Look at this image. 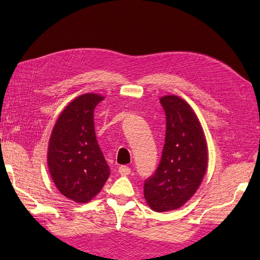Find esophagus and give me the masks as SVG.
I'll use <instances>...</instances> for the list:
<instances>
[{
    "instance_id": "esophagus-1",
    "label": "esophagus",
    "mask_w": 260,
    "mask_h": 260,
    "mask_svg": "<svg viewBox=\"0 0 260 260\" xmlns=\"http://www.w3.org/2000/svg\"><path fill=\"white\" fill-rule=\"evenodd\" d=\"M118 173L120 175H123V176L129 175L131 174V169L128 167H126V165H121V167H119V169H118Z\"/></svg>"
}]
</instances>
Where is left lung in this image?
Here are the masks:
<instances>
[{"label": "left lung", "instance_id": "obj_1", "mask_svg": "<svg viewBox=\"0 0 260 260\" xmlns=\"http://www.w3.org/2000/svg\"><path fill=\"white\" fill-rule=\"evenodd\" d=\"M167 116L161 163L144 183L146 203L156 212L183 206L200 186L208 168L207 140L194 110L183 99H159Z\"/></svg>", "mask_w": 260, "mask_h": 260}]
</instances>
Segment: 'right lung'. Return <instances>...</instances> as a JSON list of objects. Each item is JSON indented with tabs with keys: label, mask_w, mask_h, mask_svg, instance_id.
<instances>
[{
	"label": "right lung",
	"mask_w": 260,
	"mask_h": 260,
	"mask_svg": "<svg viewBox=\"0 0 260 260\" xmlns=\"http://www.w3.org/2000/svg\"><path fill=\"white\" fill-rule=\"evenodd\" d=\"M103 99L90 92L75 98L59 115L49 139L51 179L62 196L77 203L96 197L110 174L93 125V110Z\"/></svg>",
	"instance_id": "right-lung-1"
}]
</instances>
